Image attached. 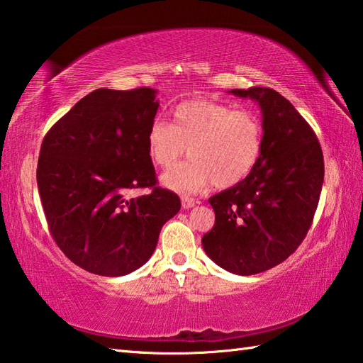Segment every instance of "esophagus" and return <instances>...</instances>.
<instances>
[{"mask_svg":"<svg viewBox=\"0 0 363 363\" xmlns=\"http://www.w3.org/2000/svg\"><path fill=\"white\" fill-rule=\"evenodd\" d=\"M196 205V200L194 199H189V197H182V206L184 209H189Z\"/></svg>","mask_w":363,"mask_h":363,"instance_id":"obj_1","label":"esophagus"}]
</instances>
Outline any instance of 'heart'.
<instances>
[{
	"mask_svg": "<svg viewBox=\"0 0 363 363\" xmlns=\"http://www.w3.org/2000/svg\"><path fill=\"white\" fill-rule=\"evenodd\" d=\"M264 146V125L250 108H235L223 102L188 101L174 110V123L155 119L147 132L152 161L172 167L182 157L188 163L161 177L166 188L199 192L209 183L230 188L253 171Z\"/></svg>",
	"mask_w": 363,
	"mask_h": 363,
	"instance_id": "b5f03b06",
	"label": "heart"
}]
</instances>
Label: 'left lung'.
<instances>
[{
	"label": "left lung",
	"instance_id": "obj_1",
	"mask_svg": "<svg viewBox=\"0 0 363 363\" xmlns=\"http://www.w3.org/2000/svg\"><path fill=\"white\" fill-rule=\"evenodd\" d=\"M261 108L264 146L242 182L208 200L216 214L205 253L235 275H255L287 259L303 242L323 186V152L309 124L272 88L230 90Z\"/></svg>",
	"mask_w": 363,
	"mask_h": 363
}]
</instances>
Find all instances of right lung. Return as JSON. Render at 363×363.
<instances>
[{"mask_svg":"<svg viewBox=\"0 0 363 363\" xmlns=\"http://www.w3.org/2000/svg\"><path fill=\"white\" fill-rule=\"evenodd\" d=\"M154 88H99L46 133L37 184L51 235L79 267L124 277L155 252L161 227L180 211L172 191L155 188L147 147L158 99ZM150 186L133 199L130 189Z\"/></svg>","mask_w":363,"mask_h":363,"instance_id":"1","label":"right lung"}]
</instances>
